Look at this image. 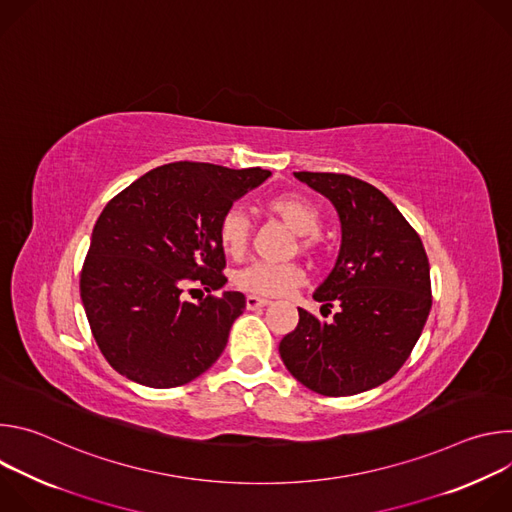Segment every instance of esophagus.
Here are the masks:
<instances>
[{"mask_svg": "<svg viewBox=\"0 0 512 512\" xmlns=\"http://www.w3.org/2000/svg\"><path fill=\"white\" fill-rule=\"evenodd\" d=\"M271 302L267 298H259V296H247V308L249 310H259V308H265L269 306Z\"/></svg>", "mask_w": 512, "mask_h": 512, "instance_id": "34e87169", "label": "esophagus"}]
</instances>
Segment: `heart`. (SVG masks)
Masks as SVG:
<instances>
[{
    "label": "heart",
    "instance_id": "heart-1",
    "mask_svg": "<svg viewBox=\"0 0 512 512\" xmlns=\"http://www.w3.org/2000/svg\"><path fill=\"white\" fill-rule=\"evenodd\" d=\"M267 210L279 216L281 221L298 235H302V245L312 249L316 245V235L322 229V212L306 196L285 192L275 194L265 202ZM218 241L229 255H241L251 237V223L241 208H229L218 221ZM304 281V271L296 263H269L255 261L245 269L235 273V285L259 296H283L291 287Z\"/></svg>",
    "mask_w": 512,
    "mask_h": 512
}]
</instances>
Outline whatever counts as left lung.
Instances as JSON below:
<instances>
[{"label": "left lung", "instance_id": "obj_1", "mask_svg": "<svg viewBox=\"0 0 512 512\" xmlns=\"http://www.w3.org/2000/svg\"><path fill=\"white\" fill-rule=\"evenodd\" d=\"M336 208L340 253L314 291L332 322L298 308L279 354L302 385L346 397L389 381L409 358L431 310L429 261L415 229L375 186L346 174L294 172Z\"/></svg>", "mask_w": 512, "mask_h": 512}]
</instances>
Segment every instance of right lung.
I'll use <instances>...</instances> for the list:
<instances>
[{"mask_svg":"<svg viewBox=\"0 0 512 512\" xmlns=\"http://www.w3.org/2000/svg\"><path fill=\"white\" fill-rule=\"evenodd\" d=\"M269 170L174 162L107 202L81 271L91 332L111 367L145 387L190 383L223 354L247 300L241 291L186 302L190 283H227L218 221ZM192 291V289H190Z\"/></svg>","mask_w":512,"mask_h":512,"instance_id":"right-lung-1","label":"right lung"}]
</instances>
